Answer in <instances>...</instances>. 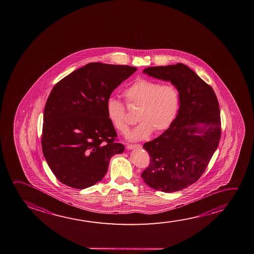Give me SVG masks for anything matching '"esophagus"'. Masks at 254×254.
Wrapping results in <instances>:
<instances>
[{"mask_svg": "<svg viewBox=\"0 0 254 254\" xmlns=\"http://www.w3.org/2000/svg\"><path fill=\"white\" fill-rule=\"evenodd\" d=\"M127 148L128 150H132V149H141V144H127Z\"/></svg>", "mask_w": 254, "mask_h": 254, "instance_id": "34e87169", "label": "esophagus"}]
</instances>
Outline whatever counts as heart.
Masks as SVG:
<instances>
[{
    "mask_svg": "<svg viewBox=\"0 0 254 254\" xmlns=\"http://www.w3.org/2000/svg\"><path fill=\"white\" fill-rule=\"evenodd\" d=\"M126 104L137 109L136 119L140 123L129 133L130 140L149 137L152 132L160 133L173 125L179 113L181 95L174 84H162L140 78L122 91ZM106 114L115 130L125 133L128 130L125 105L115 97L106 102Z\"/></svg>",
    "mask_w": 254,
    "mask_h": 254,
    "instance_id": "1",
    "label": "heart"
}]
</instances>
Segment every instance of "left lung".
<instances>
[{"mask_svg":"<svg viewBox=\"0 0 254 254\" xmlns=\"http://www.w3.org/2000/svg\"><path fill=\"white\" fill-rule=\"evenodd\" d=\"M143 73L176 86L181 106L173 125L143 144L150 162L141 178L154 190L178 191L199 179L219 145V102L212 87L181 63L148 67Z\"/></svg>","mask_w":254,"mask_h":254,"instance_id":"left-lung-1","label":"left lung"}]
</instances>
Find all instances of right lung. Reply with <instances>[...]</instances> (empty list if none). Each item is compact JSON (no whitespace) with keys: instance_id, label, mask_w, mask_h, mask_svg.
<instances>
[{"instance_id":"add662e5","label":"right lung","mask_w":254,"mask_h":254,"mask_svg":"<svg viewBox=\"0 0 254 254\" xmlns=\"http://www.w3.org/2000/svg\"><path fill=\"white\" fill-rule=\"evenodd\" d=\"M136 67L89 63L55 85L42 125V152L59 182L86 189L100 182L125 147L106 114V102Z\"/></svg>"}]
</instances>
